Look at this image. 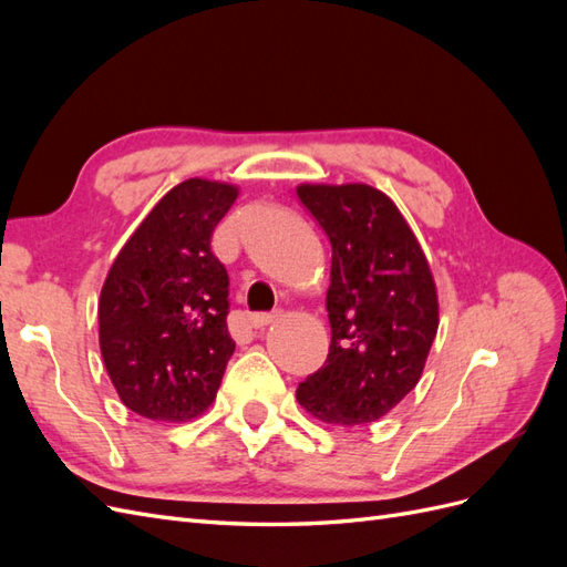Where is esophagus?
Wrapping results in <instances>:
<instances>
[{"label": "esophagus", "mask_w": 567, "mask_h": 567, "mask_svg": "<svg viewBox=\"0 0 567 567\" xmlns=\"http://www.w3.org/2000/svg\"><path fill=\"white\" fill-rule=\"evenodd\" d=\"M279 315H267V312H257V315H250V326L252 329H265V326H269L274 319H277Z\"/></svg>", "instance_id": "1"}]
</instances>
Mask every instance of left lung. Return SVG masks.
I'll return each instance as SVG.
<instances>
[{"label":"left lung","instance_id":"obj_1","mask_svg":"<svg viewBox=\"0 0 567 567\" xmlns=\"http://www.w3.org/2000/svg\"><path fill=\"white\" fill-rule=\"evenodd\" d=\"M298 198L331 241L326 310L331 348L298 385L323 423L364 425L416 388L437 333L431 267L402 213L369 184H300Z\"/></svg>","mask_w":567,"mask_h":567}]
</instances>
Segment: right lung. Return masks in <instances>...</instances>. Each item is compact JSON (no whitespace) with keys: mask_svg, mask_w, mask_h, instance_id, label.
<instances>
[{"mask_svg":"<svg viewBox=\"0 0 567 567\" xmlns=\"http://www.w3.org/2000/svg\"><path fill=\"white\" fill-rule=\"evenodd\" d=\"M236 196V186L198 177L169 188L101 288V357L120 400L144 419L200 416L234 354L229 274L210 238Z\"/></svg>","mask_w":567,"mask_h":567,"instance_id":"obj_1","label":"right lung"}]
</instances>
